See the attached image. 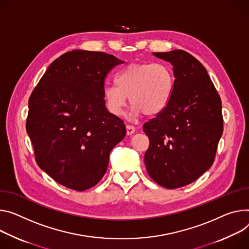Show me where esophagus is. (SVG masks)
Returning a JSON list of instances; mask_svg holds the SVG:
<instances>
[{
  "mask_svg": "<svg viewBox=\"0 0 249 249\" xmlns=\"http://www.w3.org/2000/svg\"><path fill=\"white\" fill-rule=\"evenodd\" d=\"M126 130H127V135H132L135 133V127L132 125H126Z\"/></svg>",
  "mask_w": 249,
  "mask_h": 249,
  "instance_id": "obj_1",
  "label": "esophagus"
}]
</instances>
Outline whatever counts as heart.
Listing matches in <instances>:
<instances>
[{"label":"heart","mask_w":249,"mask_h":249,"mask_svg":"<svg viewBox=\"0 0 249 249\" xmlns=\"http://www.w3.org/2000/svg\"><path fill=\"white\" fill-rule=\"evenodd\" d=\"M115 84H105L103 99L109 113L121 117L129 101L132 104L129 117L142 113L156 116L169 105L175 88V76L171 67L162 62L131 63L115 77Z\"/></svg>","instance_id":"heart-1"}]
</instances>
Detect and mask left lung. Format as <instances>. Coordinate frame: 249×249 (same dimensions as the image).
Masks as SVG:
<instances>
[{
  "instance_id": "8db88e82",
  "label": "left lung",
  "mask_w": 249,
  "mask_h": 249,
  "mask_svg": "<svg viewBox=\"0 0 249 249\" xmlns=\"http://www.w3.org/2000/svg\"><path fill=\"white\" fill-rule=\"evenodd\" d=\"M153 54L173 65L175 88L167 108L143 125L150 140L144 161L157 184L177 189L212 167L223 131L221 100L192 54L182 50Z\"/></svg>"
}]
</instances>
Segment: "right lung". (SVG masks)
Masks as SVG:
<instances>
[{
	"instance_id": "obj_1",
	"label": "right lung",
	"mask_w": 249,
	"mask_h": 249,
	"mask_svg": "<svg viewBox=\"0 0 249 249\" xmlns=\"http://www.w3.org/2000/svg\"><path fill=\"white\" fill-rule=\"evenodd\" d=\"M114 55L74 50L56 58L29 100L27 132L38 167L58 184L82 192L106 173L109 154L126 135L107 110L104 80L123 63Z\"/></svg>"
}]
</instances>
